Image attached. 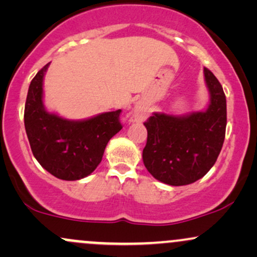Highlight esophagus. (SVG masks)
I'll use <instances>...</instances> for the list:
<instances>
[{"label": "esophagus", "mask_w": 257, "mask_h": 257, "mask_svg": "<svg viewBox=\"0 0 257 257\" xmlns=\"http://www.w3.org/2000/svg\"><path fill=\"white\" fill-rule=\"evenodd\" d=\"M141 114H143V110H141V108H137V110L134 111V114H133V118H132L133 122H134V120L140 119Z\"/></svg>", "instance_id": "obj_1"}]
</instances>
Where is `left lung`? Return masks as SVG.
<instances>
[{"instance_id": "1", "label": "left lung", "mask_w": 257, "mask_h": 257, "mask_svg": "<svg viewBox=\"0 0 257 257\" xmlns=\"http://www.w3.org/2000/svg\"><path fill=\"white\" fill-rule=\"evenodd\" d=\"M210 102L205 111L174 116L155 112L144 123L147 143L143 151L146 169L158 181L190 185L214 166L225 140L227 110L222 85L204 67Z\"/></svg>"}]
</instances>
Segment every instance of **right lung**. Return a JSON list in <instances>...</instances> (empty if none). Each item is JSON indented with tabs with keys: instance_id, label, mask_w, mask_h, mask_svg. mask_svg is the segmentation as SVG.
<instances>
[{
	"instance_id": "right-lung-1",
	"label": "right lung",
	"mask_w": 257,
	"mask_h": 257,
	"mask_svg": "<svg viewBox=\"0 0 257 257\" xmlns=\"http://www.w3.org/2000/svg\"><path fill=\"white\" fill-rule=\"evenodd\" d=\"M49 64L31 81L25 102V131L35 158L55 178L75 181L90 175L101 162L105 147L122 124L120 110L72 120L46 110L43 78Z\"/></svg>"
}]
</instances>
